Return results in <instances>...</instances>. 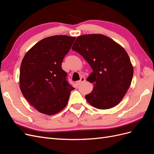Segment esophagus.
I'll use <instances>...</instances> for the list:
<instances>
[{"mask_svg":"<svg viewBox=\"0 0 154 154\" xmlns=\"http://www.w3.org/2000/svg\"><path fill=\"white\" fill-rule=\"evenodd\" d=\"M85 78L84 77H82L81 79H80V80H79L78 82H77V84L80 85V84H82V83H83V82H85Z\"/></svg>","mask_w":154,"mask_h":154,"instance_id":"obj_1","label":"esophagus"}]
</instances>
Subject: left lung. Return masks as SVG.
<instances>
[{"label": "left lung", "instance_id": "left-lung-1", "mask_svg": "<svg viewBox=\"0 0 154 154\" xmlns=\"http://www.w3.org/2000/svg\"><path fill=\"white\" fill-rule=\"evenodd\" d=\"M72 50L82 55L93 71L87 80L94 82V87L85 96L87 101L99 109L117 105L128 89L134 74L126 51L100 34L78 36Z\"/></svg>", "mask_w": 154, "mask_h": 154}]
</instances>
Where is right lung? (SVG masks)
<instances>
[{
    "label": "right lung",
    "instance_id": "1",
    "mask_svg": "<svg viewBox=\"0 0 154 154\" xmlns=\"http://www.w3.org/2000/svg\"><path fill=\"white\" fill-rule=\"evenodd\" d=\"M75 37L49 36L36 43L23 58L20 69V88L30 105L40 112L57 114L67 104L74 88L62 68L63 60Z\"/></svg>",
    "mask_w": 154,
    "mask_h": 154
}]
</instances>
